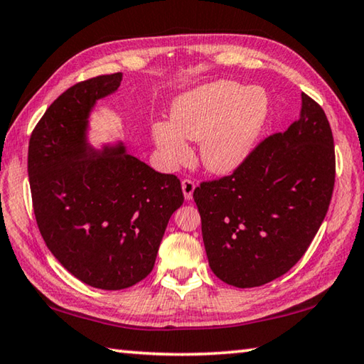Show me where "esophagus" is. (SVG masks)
Returning <instances> with one entry per match:
<instances>
[{"label":"esophagus","instance_id":"34e87169","mask_svg":"<svg viewBox=\"0 0 364 364\" xmlns=\"http://www.w3.org/2000/svg\"><path fill=\"white\" fill-rule=\"evenodd\" d=\"M181 188H183V194H184V199L191 200L193 199V193L196 189V183L193 180H189V178H184L181 181Z\"/></svg>","mask_w":364,"mask_h":364}]
</instances>
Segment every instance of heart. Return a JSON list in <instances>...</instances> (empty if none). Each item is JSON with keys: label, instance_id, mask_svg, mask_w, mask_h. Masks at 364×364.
<instances>
[{"label": "heart", "instance_id": "heart-1", "mask_svg": "<svg viewBox=\"0 0 364 364\" xmlns=\"http://www.w3.org/2000/svg\"><path fill=\"white\" fill-rule=\"evenodd\" d=\"M267 96L258 88L220 80L181 96L170 123L152 127L154 141L168 165L191 156L186 141H200L199 157L217 175L231 173L249 156L267 117Z\"/></svg>", "mask_w": 364, "mask_h": 364}]
</instances>
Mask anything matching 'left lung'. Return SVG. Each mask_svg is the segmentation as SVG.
<instances>
[{"mask_svg":"<svg viewBox=\"0 0 364 364\" xmlns=\"http://www.w3.org/2000/svg\"><path fill=\"white\" fill-rule=\"evenodd\" d=\"M336 181V151L323 107L301 93L300 117L260 141L232 173L194 189L208 264L249 289L297 263L321 226Z\"/></svg>","mask_w":364,"mask_h":364,"instance_id":"1","label":"left lung"}]
</instances>
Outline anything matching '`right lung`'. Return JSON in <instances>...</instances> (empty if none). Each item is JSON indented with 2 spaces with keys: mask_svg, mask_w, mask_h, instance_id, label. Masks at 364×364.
<instances>
[{
  "mask_svg": "<svg viewBox=\"0 0 364 364\" xmlns=\"http://www.w3.org/2000/svg\"><path fill=\"white\" fill-rule=\"evenodd\" d=\"M122 73L65 90L33 128L28 181L36 225L51 254L85 284L120 291L156 263L165 228L183 205L181 183L123 147L97 156L86 146V119Z\"/></svg>",
  "mask_w": 364,
  "mask_h": 364,
  "instance_id": "add662e5",
  "label": "right lung"
}]
</instances>
